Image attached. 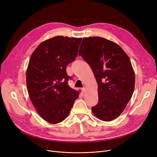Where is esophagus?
<instances>
[{"instance_id": "1", "label": "esophagus", "mask_w": 157, "mask_h": 157, "mask_svg": "<svg viewBox=\"0 0 157 157\" xmlns=\"http://www.w3.org/2000/svg\"><path fill=\"white\" fill-rule=\"evenodd\" d=\"M82 91H83V92H85V91H86V88H82Z\"/></svg>"}]
</instances>
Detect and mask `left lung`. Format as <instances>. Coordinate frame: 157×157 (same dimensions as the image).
<instances>
[{"instance_id":"1","label":"left lung","mask_w":157,"mask_h":157,"mask_svg":"<svg viewBox=\"0 0 157 157\" xmlns=\"http://www.w3.org/2000/svg\"><path fill=\"white\" fill-rule=\"evenodd\" d=\"M78 55L90 65L97 82L98 103L92 108L94 114L104 121L118 118L134 90L129 57L118 44L101 37L83 38Z\"/></svg>"}]
</instances>
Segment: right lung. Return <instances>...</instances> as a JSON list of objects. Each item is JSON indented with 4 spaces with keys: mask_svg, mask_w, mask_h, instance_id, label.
<instances>
[{
    "mask_svg": "<svg viewBox=\"0 0 157 157\" xmlns=\"http://www.w3.org/2000/svg\"><path fill=\"white\" fill-rule=\"evenodd\" d=\"M81 38L58 36L41 43L32 53L27 69L29 96L40 117L56 124L63 121L79 97L67 81L66 66L75 60Z\"/></svg>",
    "mask_w": 157,
    "mask_h": 157,
    "instance_id": "obj_1",
    "label": "right lung"
}]
</instances>
